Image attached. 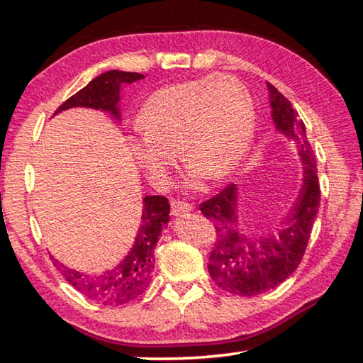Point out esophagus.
Returning a JSON list of instances; mask_svg holds the SVG:
<instances>
[{
	"label": "esophagus",
	"instance_id": "1",
	"mask_svg": "<svg viewBox=\"0 0 363 363\" xmlns=\"http://www.w3.org/2000/svg\"><path fill=\"white\" fill-rule=\"evenodd\" d=\"M189 211H192V205L190 203H186V201L181 200L171 201V214H173V216H182V214H186Z\"/></svg>",
	"mask_w": 363,
	"mask_h": 363
}]
</instances>
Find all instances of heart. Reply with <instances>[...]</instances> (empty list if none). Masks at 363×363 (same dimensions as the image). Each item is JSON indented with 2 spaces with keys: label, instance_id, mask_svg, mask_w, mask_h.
Wrapping results in <instances>:
<instances>
[{
  "label": "heart",
  "instance_id": "heart-1",
  "mask_svg": "<svg viewBox=\"0 0 363 363\" xmlns=\"http://www.w3.org/2000/svg\"><path fill=\"white\" fill-rule=\"evenodd\" d=\"M138 125L143 134L133 153L152 184L168 182L177 149L189 160V184L200 186L210 174L220 179L240 167L255 138V106L240 79L206 75L157 89Z\"/></svg>",
  "mask_w": 363,
  "mask_h": 363
}]
</instances>
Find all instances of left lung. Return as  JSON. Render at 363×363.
Instances as JSON below:
<instances>
[{
  "mask_svg": "<svg viewBox=\"0 0 363 363\" xmlns=\"http://www.w3.org/2000/svg\"><path fill=\"white\" fill-rule=\"evenodd\" d=\"M267 89L275 128L293 140L304 168L303 187L291 213L281 229L266 235L251 232L238 219L235 184L200 205V211L216 224L218 232L208 270L214 284L237 296H256L272 290L298 269L320 205L315 155L304 123L275 86L267 83Z\"/></svg>",
  "mask_w": 363,
  "mask_h": 363,
  "instance_id": "1",
  "label": "left lung"
}]
</instances>
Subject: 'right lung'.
I'll list each match as a JSON object with an SVG mask.
<instances>
[{
	"label": "right lung",
	"mask_w": 363,
	"mask_h": 363,
	"mask_svg": "<svg viewBox=\"0 0 363 363\" xmlns=\"http://www.w3.org/2000/svg\"><path fill=\"white\" fill-rule=\"evenodd\" d=\"M144 75L136 72L110 70L101 73L83 89L73 94L60 106L57 112L72 107H89L106 110L120 120V91L121 84H130L143 79ZM169 220V203L163 195L144 196V210L140 218V227L136 240L125 259L118 266L104 274L86 275L65 267L59 261H54L60 274L69 284L83 293L86 298L102 306H120L136 299L145 291L150 284L152 270L155 267V247L162 229Z\"/></svg>",
	"instance_id": "1"
}]
</instances>
